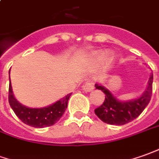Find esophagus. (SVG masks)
<instances>
[{
  "label": "esophagus",
  "instance_id": "esophagus-1",
  "mask_svg": "<svg viewBox=\"0 0 159 159\" xmlns=\"http://www.w3.org/2000/svg\"><path fill=\"white\" fill-rule=\"evenodd\" d=\"M94 89V84L93 82H86V84L83 86V90L85 92H91Z\"/></svg>",
  "mask_w": 159,
  "mask_h": 159
}]
</instances>
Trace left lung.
I'll return each mask as SVG.
<instances>
[{"mask_svg": "<svg viewBox=\"0 0 159 159\" xmlns=\"http://www.w3.org/2000/svg\"><path fill=\"white\" fill-rule=\"evenodd\" d=\"M153 74L152 73L146 90L139 98L128 101H120L115 98L110 91L100 84H95L96 89L106 94L103 104L94 110L95 114L105 123L122 125L132 121L139 116L148 106L152 94Z\"/></svg>", "mask_w": 159, "mask_h": 159, "instance_id": "1", "label": "left lung"}]
</instances>
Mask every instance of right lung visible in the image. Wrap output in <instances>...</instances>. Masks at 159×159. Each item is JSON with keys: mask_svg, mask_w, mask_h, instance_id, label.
<instances>
[{"mask_svg": "<svg viewBox=\"0 0 159 159\" xmlns=\"http://www.w3.org/2000/svg\"><path fill=\"white\" fill-rule=\"evenodd\" d=\"M10 73V70H9ZM72 93L67 94L52 105L42 108H29L21 105L15 98L9 76V88H8V102L15 115L23 123L35 128H43L51 126L57 123L62 115L64 114L67 107L68 99Z\"/></svg>", "mask_w": 159, "mask_h": 159, "instance_id": "obj_1", "label": "right lung"}]
</instances>
